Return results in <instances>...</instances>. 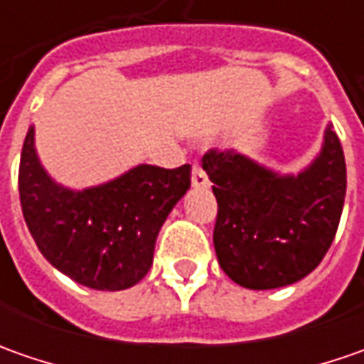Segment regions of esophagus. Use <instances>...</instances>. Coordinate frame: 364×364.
Wrapping results in <instances>:
<instances>
[{"mask_svg":"<svg viewBox=\"0 0 364 364\" xmlns=\"http://www.w3.org/2000/svg\"><path fill=\"white\" fill-rule=\"evenodd\" d=\"M192 186L194 188H208V176L198 164L192 166Z\"/></svg>","mask_w":364,"mask_h":364,"instance_id":"1","label":"esophagus"}]
</instances>
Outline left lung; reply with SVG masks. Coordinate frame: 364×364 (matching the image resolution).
<instances>
[{
  "instance_id": "8db88e82",
  "label": "left lung",
  "mask_w": 364,
  "mask_h": 364,
  "mask_svg": "<svg viewBox=\"0 0 364 364\" xmlns=\"http://www.w3.org/2000/svg\"><path fill=\"white\" fill-rule=\"evenodd\" d=\"M203 168L218 203L215 251L235 284L275 289L314 272L334 241L346 194V164L332 123L314 160L296 174L235 149L206 154Z\"/></svg>"
}]
</instances>
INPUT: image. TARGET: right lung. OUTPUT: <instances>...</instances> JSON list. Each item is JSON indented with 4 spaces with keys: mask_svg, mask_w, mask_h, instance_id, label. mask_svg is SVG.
<instances>
[{
    "mask_svg": "<svg viewBox=\"0 0 364 364\" xmlns=\"http://www.w3.org/2000/svg\"><path fill=\"white\" fill-rule=\"evenodd\" d=\"M188 188V164H137L103 184L68 188L38 158L34 125L21 147L26 225L50 265L91 289L119 291L146 277L161 225Z\"/></svg>",
    "mask_w": 364,
    "mask_h": 364,
    "instance_id": "obj_1",
    "label": "right lung"
}]
</instances>
